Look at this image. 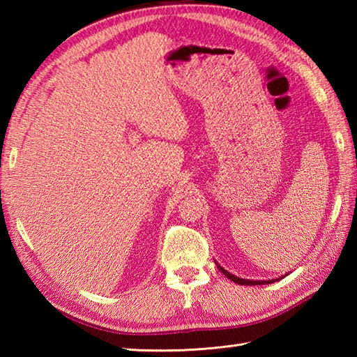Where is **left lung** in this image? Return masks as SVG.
<instances>
[{
    "label": "left lung",
    "mask_w": 357,
    "mask_h": 357,
    "mask_svg": "<svg viewBox=\"0 0 357 357\" xmlns=\"http://www.w3.org/2000/svg\"><path fill=\"white\" fill-rule=\"evenodd\" d=\"M216 262V261H215ZM216 267L219 268V271H222L224 275L229 278L230 280H233V282H236V284H239V285H265V284H271V282H275V280H279V279H282V278H285V276H279L278 279H268V280H253V279H244V278H238V276H234V275H231L230 271H227L224 267H221V265H219L218 262H216Z\"/></svg>",
    "instance_id": "obj_1"
}]
</instances>
